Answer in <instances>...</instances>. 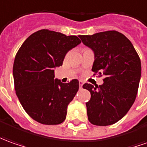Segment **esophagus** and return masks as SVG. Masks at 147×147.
I'll return each instance as SVG.
<instances>
[{
    "label": "esophagus",
    "mask_w": 147,
    "mask_h": 147,
    "mask_svg": "<svg viewBox=\"0 0 147 147\" xmlns=\"http://www.w3.org/2000/svg\"><path fill=\"white\" fill-rule=\"evenodd\" d=\"M79 84H80V88H82V87H83V84H84V82L82 81V80H80V83H79Z\"/></svg>",
    "instance_id": "1"
}]
</instances>
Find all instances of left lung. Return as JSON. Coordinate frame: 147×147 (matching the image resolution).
I'll list each match as a JSON object with an SVG mask.
<instances>
[{"mask_svg":"<svg viewBox=\"0 0 147 147\" xmlns=\"http://www.w3.org/2000/svg\"><path fill=\"white\" fill-rule=\"evenodd\" d=\"M79 37L94 53L92 71L105 76L101 85H83L91 93L90 100L86 103L88 121L100 126L113 125L128 113L136 99L142 70L140 58L131 42L115 30Z\"/></svg>","mask_w":147,"mask_h":147,"instance_id":"obj_1","label":"left lung"}]
</instances>
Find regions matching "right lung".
<instances>
[{"label":"right lung","mask_w":147,"mask_h":147,"mask_svg":"<svg viewBox=\"0 0 147 147\" xmlns=\"http://www.w3.org/2000/svg\"><path fill=\"white\" fill-rule=\"evenodd\" d=\"M81 42L75 35L41 30L32 34L15 57L13 75L16 94L36 121L58 125L66 119L69 103L79 90L78 80L63 84L55 79L67 53Z\"/></svg>","instance_id":"obj_1"}]
</instances>
